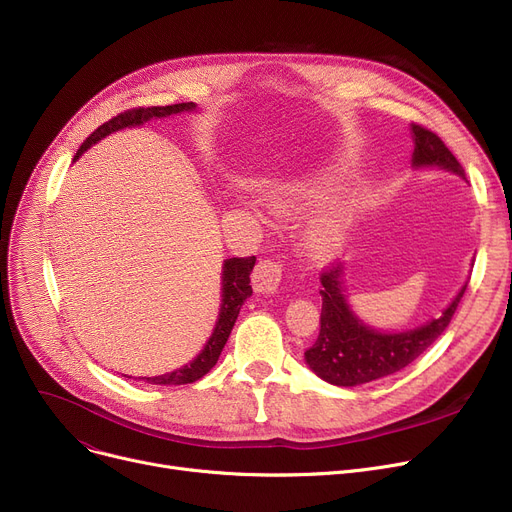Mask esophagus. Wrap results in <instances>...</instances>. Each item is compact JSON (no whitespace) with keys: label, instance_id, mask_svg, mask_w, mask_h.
Returning <instances> with one entry per match:
<instances>
[{"label":"esophagus","instance_id":"1","mask_svg":"<svg viewBox=\"0 0 512 512\" xmlns=\"http://www.w3.org/2000/svg\"><path fill=\"white\" fill-rule=\"evenodd\" d=\"M282 272H284V265L278 259H263L255 265L253 270V286L257 292L263 294H272L280 280H282Z\"/></svg>","mask_w":512,"mask_h":512}]
</instances>
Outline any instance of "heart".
Returning <instances> with one entry per match:
<instances>
[{
  "label": "heart",
  "mask_w": 512,
  "mask_h": 512,
  "mask_svg": "<svg viewBox=\"0 0 512 512\" xmlns=\"http://www.w3.org/2000/svg\"><path fill=\"white\" fill-rule=\"evenodd\" d=\"M270 193L274 197L276 209L282 213H292L299 207V201L303 199L301 188L292 186V184H272ZM344 228H346V220L340 218V215H332V218L313 222L305 230V238H303L305 249L317 257L332 255L340 247Z\"/></svg>",
  "instance_id": "obj_1"
}]
</instances>
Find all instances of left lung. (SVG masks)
Instances as JSON below:
<instances>
[{
    "label": "left lung",
    "instance_id": "8db88e82",
    "mask_svg": "<svg viewBox=\"0 0 512 512\" xmlns=\"http://www.w3.org/2000/svg\"><path fill=\"white\" fill-rule=\"evenodd\" d=\"M415 166H440L465 176L459 159L444 145L434 130L413 122ZM342 265L338 261L321 270V330L313 346L305 351L309 367L336 386H357L386 378L419 359L448 328L459 307L465 288L456 294L450 307L429 324L400 334H382L365 328L348 309L342 294Z\"/></svg>",
    "mask_w": 512,
    "mask_h": 512
}]
</instances>
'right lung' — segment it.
Masks as SVG:
<instances>
[{"label": "right lung", "mask_w": 512, "mask_h": 512, "mask_svg": "<svg viewBox=\"0 0 512 512\" xmlns=\"http://www.w3.org/2000/svg\"><path fill=\"white\" fill-rule=\"evenodd\" d=\"M184 110H195V103H176V105H151V107H130V110L120 112L118 116H114L112 120H107L105 124H101L91 137H87V141L80 145V149L76 151L74 159H78V155L87 151L93 143H97L99 139L107 137V134L120 130L124 126H137L143 124L151 118H164V116H172V114H180ZM255 265V255L251 257H232L226 259L224 263V272H222V311H220V319L215 324V330L207 342V346L203 348V353L191 363L184 365L182 369H176L172 373L166 375H157V378H145L149 384H159V386H180V384H193L197 380H201L205 373H209V369L218 363L222 348L234 328V321L238 317V311L242 307V303L247 301V297H251V272Z\"/></svg>", "instance_id": "obj_1"}]
</instances>
